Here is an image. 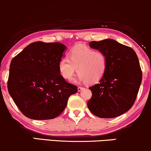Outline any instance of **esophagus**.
Masks as SVG:
<instances>
[{"instance_id":"34e87169","label":"esophagus","mask_w":151,"mask_h":151,"mask_svg":"<svg viewBox=\"0 0 151 151\" xmlns=\"http://www.w3.org/2000/svg\"><path fill=\"white\" fill-rule=\"evenodd\" d=\"M83 88H84L83 87H81V86H78V88H77V89H78V91H82V90H83Z\"/></svg>"}]
</instances>
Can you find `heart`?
<instances>
[{"mask_svg": "<svg viewBox=\"0 0 151 151\" xmlns=\"http://www.w3.org/2000/svg\"><path fill=\"white\" fill-rule=\"evenodd\" d=\"M106 66L107 58L102 51L77 46L70 51V60L63 58L60 60L58 70L60 75L69 81L73 78L77 70L81 81L92 84L102 79Z\"/></svg>", "mask_w": 151, "mask_h": 151, "instance_id": "heart-1", "label": "heart"}]
</instances>
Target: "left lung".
Masks as SVG:
<instances>
[{"mask_svg":"<svg viewBox=\"0 0 151 151\" xmlns=\"http://www.w3.org/2000/svg\"><path fill=\"white\" fill-rule=\"evenodd\" d=\"M91 48L105 53L107 66L98 83L89 88V110L102 118L117 117L131 109L138 94L142 72L138 57L131 47L112 39L92 41Z\"/></svg>","mask_w":151,"mask_h":151,"instance_id":"8db88e82","label":"left lung"}]
</instances>
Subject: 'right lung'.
Masks as SVG:
<instances>
[{"instance_id": "right-lung-1", "label": "right lung", "mask_w": 151, "mask_h": 151, "mask_svg": "<svg viewBox=\"0 0 151 151\" xmlns=\"http://www.w3.org/2000/svg\"><path fill=\"white\" fill-rule=\"evenodd\" d=\"M66 47L59 42L30 44L11 61L7 89L17 107L33 120L60 115L77 86L60 75L58 63Z\"/></svg>"}]
</instances>
